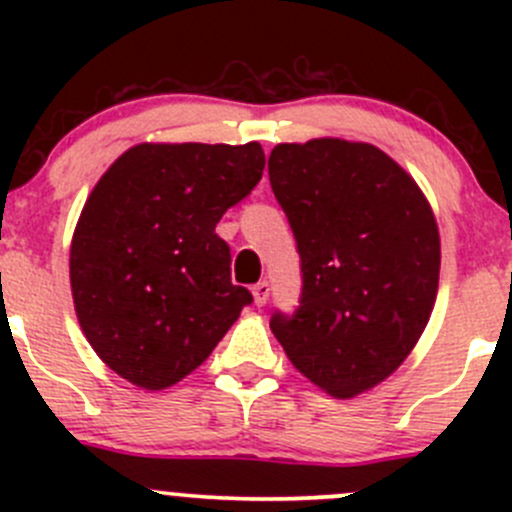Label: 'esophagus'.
Wrapping results in <instances>:
<instances>
[{
    "label": "esophagus",
    "instance_id": "esophagus-1",
    "mask_svg": "<svg viewBox=\"0 0 512 512\" xmlns=\"http://www.w3.org/2000/svg\"><path fill=\"white\" fill-rule=\"evenodd\" d=\"M252 297H255V304L257 307H262V304L267 302V299H270V282H257L255 287H252Z\"/></svg>",
    "mask_w": 512,
    "mask_h": 512
}]
</instances>
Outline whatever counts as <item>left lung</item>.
<instances>
[{"label": "left lung", "instance_id": "1", "mask_svg": "<svg viewBox=\"0 0 512 512\" xmlns=\"http://www.w3.org/2000/svg\"><path fill=\"white\" fill-rule=\"evenodd\" d=\"M267 168L302 272L297 309H277L270 329L309 381L349 399L399 369L426 329L436 218L414 178L369 143H280Z\"/></svg>", "mask_w": 512, "mask_h": 512}]
</instances>
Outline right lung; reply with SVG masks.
<instances>
[{"mask_svg": "<svg viewBox=\"0 0 512 512\" xmlns=\"http://www.w3.org/2000/svg\"><path fill=\"white\" fill-rule=\"evenodd\" d=\"M262 170L260 143H141L98 180L71 242V292L86 339L118 376L173 386L252 304L232 285L215 225Z\"/></svg>", "mask_w": 512, "mask_h": 512, "instance_id": "right-lung-1", "label": "right lung"}]
</instances>
